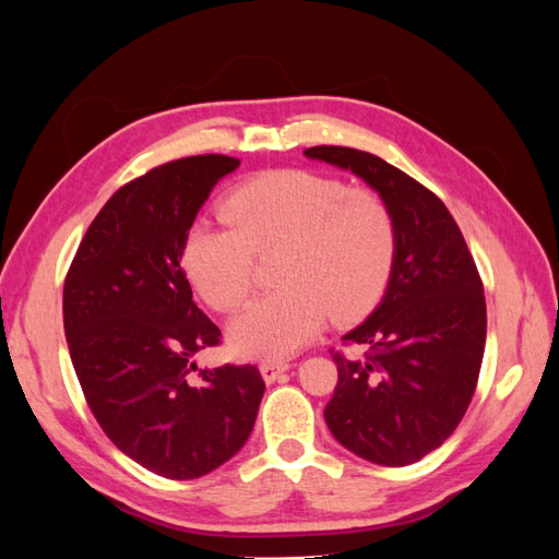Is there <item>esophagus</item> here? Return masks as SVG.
<instances>
[{"instance_id": "esophagus-1", "label": "esophagus", "mask_w": 559, "mask_h": 559, "mask_svg": "<svg viewBox=\"0 0 559 559\" xmlns=\"http://www.w3.org/2000/svg\"><path fill=\"white\" fill-rule=\"evenodd\" d=\"M289 370V364L286 361H263L261 364V376L265 382H275L282 373H286Z\"/></svg>"}]
</instances>
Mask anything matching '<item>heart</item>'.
Wrapping results in <instances>:
<instances>
[{
    "label": "heart",
    "instance_id": "b5f03b06",
    "mask_svg": "<svg viewBox=\"0 0 559 559\" xmlns=\"http://www.w3.org/2000/svg\"><path fill=\"white\" fill-rule=\"evenodd\" d=\"M224 216L226 222H193L181 251L186 275L214 310L238 308L253 289L257 257L280 249V289L249 302L230 324V345L242 357H292L326 317L347 324L386 289L396 222L368 186L284 167L235 186Z\"/></svg>",
    "mask_w": 559,
    "mask_h": 559
}]
</instances>
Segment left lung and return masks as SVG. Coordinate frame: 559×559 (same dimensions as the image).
Here are the masks:
<instances>
[{"mask_svg": "<svg viewBox=\"0 0 559 559\" xmlns=\"http://www.w3.org/2000/svg\"><path fill=\"white\" fill-rule=\"evenodd\" d=\"M306 156L359 175L394 214L392 277L378 310L343 337L364 354L331 349L337 384L324 417L349 452L408 466L448 441L476 392L487 333L483 280L460 226L427 186L357 148L312 146Z\"/></svg>", "mask_w": 559, "mask_h": 559, "instance_id": "obj_1", "label": "left lung"}]
</instances>
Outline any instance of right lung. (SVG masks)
<instances>
[{"label": "right lung", "mask_w": 559, "mask_h": 559, "mask_svg": "<svg viewBox=\"0 0 559 559\" xmlns=\"http://www.w3.org/2000/svg\"><path fill=\"white\" fill-rule=\"evenodd\" d=\"M238 165L189 156L128 181L93 218L64 277V335L91 413L118 450L170 480L228 462L265 392L257 366L198 370L193 354L222 343V331L181 267L198 210Z\"/></svg>", "instance_id": "right-lung-1"}]
</instances>
